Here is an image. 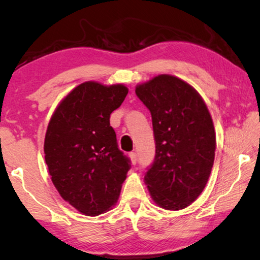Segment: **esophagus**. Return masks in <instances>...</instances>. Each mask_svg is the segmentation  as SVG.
<instances>
[{"mask_svg": "<svg viewBox=\"0 0 260 260\" xmlns=\"http://www.w3.org/2000/svg\"><path fill=\"white\" fill-rule=\"evenodd\" d=\"M129 158L132 162L135 165L136 161H138V155H136V152H129Z\"/></svg>", "mask_w": 260, "mask_h": 260, "instance_id": "obj_1", "label": "esophagus"}]
</instances>
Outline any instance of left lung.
<instances>
[{
  "mask_svg": "<svg viewBox=\"0 0 260 260\" xmlns=\"http://www.w3.org/2000/svg\"><path fill=\"white\" fill-rule=\"evenodd\" d=\"M135 93L152 119L156 153L144 174L152 200L166 210L187 208L203 191L213 166L209 110L190 85L167 74L139 85Z\"/></svg>",
  "mask_w": 260,
  "mask_h": 260,
  "instance_id": "8db88e82",
  "label": "left lung"
}]
</instances>
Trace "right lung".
I'll return each mask as SVG.
<instances>
[{
    "mask_svg": "<svg viewBox=\"0 0 260 260\" xmlns=\"http://www.w3.org/2000/svg\"><path fill=\"white\" fill-rule=\"evenodd\" d=\"M127 93L124 85L83 82L61 101L48 125L45 159L51 181L63 200L86 215L116 203L131 169L110 126V114Z\"/></svg>",
    "mask_w": 260,
    "mask_h": 260,
    "instance_id": "obj_1",
    "label": "right lung"
}]
</instances>
